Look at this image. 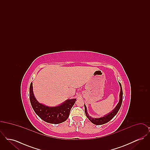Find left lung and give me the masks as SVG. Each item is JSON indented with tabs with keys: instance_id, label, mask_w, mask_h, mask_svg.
I'll return each instance as SVG.
<instances>
[{
	"instance_id": "8db88e82",
	"label": "left lung",
	"mask_w": 150,
	"mask_h": 150,
	"mask_svg": "<svg viewBox=\"0 0 150 150\" xmlns=\"http://www.w3.org/2000/svg\"><path fill=\"white\" fill-rule=\"evenodd\" d=\"M119 84L120 86V100H119V102L118 103V104L117 105V106L115 108L114 110L109 114L107 115L106 116L102 117H100V118H92V117H91L87 112L86 111V105H84V107H85V112H86V117L88 118V119L91 121L94 124L96 125H102L104 124L105 123H106L107 122L110 121L117 114V113L118 112L119 109L120 108L121 104H122V87H121V84L120 83H119Z\"/></svg>"
}]
</instances>
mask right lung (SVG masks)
Returning a JSON list of instances; mask_svg holds the SVG:
<instances>
[{
	"label": "right lung",
	"instance_id": "right-lung-1",
	"mask_svg": "<svg viewBox=\"0 0 150 150\" xmlns=\"http://www.w3.org/2000/svg\"><path fill=\"white\" fill-rule=\"evenodd\" d=\"M30 100L36 114L43 120L51 124H59L66 121L70 115L76 99L67 100L56 107H48L39 103L36 100L33 89V83L30 86Z\"/></svg>",
	"mask_w": 150,
	"mask_h": 150
}]
</instances>
